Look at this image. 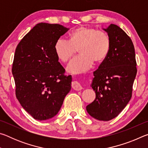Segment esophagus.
<instances>
[{
	"mask_svg": "<svg viewBox=\"0 0 148 148\" xmlns=\"http://www.w3.org/2000/svg\"><path fill=\"white\" fill-rule=\"evenodd\" d=\"M72 88H73L74 90H76V91H80V90H82V89H83L82 85L77 81L72 82Z\"/></svg>",
	"mask_w": 148,
	"mask_h": 148,
	"instance_id": "obj_1",
	"label": "esophagus"
}]
</instances>
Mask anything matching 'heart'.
<instances>
[{"label":"heart","mask_w":148,"mask_h":148,"mask_svg":"<svg viewBox=\"0 0 148 148\" xmlns=\"http://www.w3.org/2000/svg\"><path fill=\"white\" fill-rule=\"evenodd\" d=\"M112 42L109 34L93 27H79L70 34L69 41L59 38L54 44V51L60 61L66 62L78 49L79 56L66 66L72 74L85 73L91 68L93 62L99 64L107 58L111 49Z\"/></svg>","instance_id":"b5f03b06"}]
</instances>
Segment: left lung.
<instances>
[{
    "label": "left lung",
    "mask_w": 148,
    "mask_h": 148,
    "mask_svg": "<svg viewBox=\"0 0 148 148\" xmlns=\"http://www.w3.org/2000/svg\"><path fill=\"white\" fill-rule=\"evenodd\" d=\"M102 29L110 36L111 49L93 72L91 87L96 97L86 110L93 118L107 121L118 116L131 100L137 69L134 45L128 35L114 24Z\"/></svg>",
    "instance_id": "8db88e82"
}]
</instances>
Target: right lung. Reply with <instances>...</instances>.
<instances>
[{
	"label": "right lung",
	"mask_w": 148,
	"mask_h": 148,
	"mask_svg": "<svg viewBox=\"0 0 148 148\" xmlns=\"http://www.w3.org/2000/svg\"><path fill=\"white\" fill-rule=\"evenodd\" d=\"M69 29L59 24L36 25L17 45L12 65L16 95L34 119L43 121L58 114L71 89L72 76L54 51L57 39Z\"/></svg>",
	"instance_id": "add662e5"
}]
</instances>
